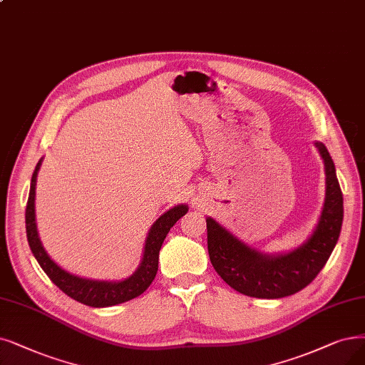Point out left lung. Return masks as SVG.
<instances>
[{
  "label": "left lung",
  "instance_id": "left-lung-1",
  "mask_svg": "<svg viewBox=\"0 0 365 365\" xmlns=\"http://www.w3.org/2000/svg\"><path fill=\"white\" fill-rule=\"evenodd\" d=\"M316 147L325 163L327 196L314 233L299 249L282 256L262 255L207 218L211 264L237 292L267 299L294 295L316 279L329 259L341 230L343 195L327 147L320 142Z\"/></svg>",
  "mask_w": 365,
  "mask_h": 365
}]
</instances>
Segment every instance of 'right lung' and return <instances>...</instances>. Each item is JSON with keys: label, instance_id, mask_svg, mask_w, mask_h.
Segmentation results:
<instances>
[{"label": "right lung", "instance_id": "right-lung-1", "mask_svg": "<svg viewBox=\"0 0 365 365\" xmlns=\"http://www.w3.org/2000/svg\"><path fill=\"white\" fill-rule=\"evenodd\" d=\"M41 160L37 163L33 178L30 196H28L26 210H25V223H26V237L30 242L31 252L37 259L41 269L48 274L49 279L55 286L60 287L66 295L79 301L90 307H110V305L121 304L133 299L143 294L150 287L158 269V253L162 249V244L168 235L170 227L177 223L180 218L188 211L187 205H178L166 211L150 229L145 242V252L139 268L132 277H128L124 282H96L81 279L78 275H73L63 268L58 267L55 262L48 256L40 242L37 227H36V214H34V197H36V181L37 172L40 169Z\"/></svg>", "mask_w": 365, "mask_h": 365}]
</instances>
